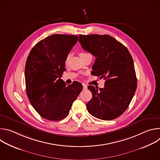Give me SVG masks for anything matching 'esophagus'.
<instances>
[{
	"label": "esophagus",
	"instance_id": "34e87169",
	"mask_svg": "<svg viewBox=\"0 0 160 160\" xmlns=\"http://www.w3.org/2000/svg\"><path fill=\"white\" fill-rule=\"evenodd\" d=\"M83 89H87V85H85V84L83 83Z\"/></svg>",
	"mask_w": 160,
	"mask_h": 160
}]
</instances>
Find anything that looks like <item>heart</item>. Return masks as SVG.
<instances>
[{"instance_id": "1", "label": "heart", "mask_w": 160, "mask_h": 160, "mask_svg": "<svg viewBox=\"0 0 160 160\" xmlns=\"http://www.w3.org/2000/svg\"><path fill=\"white\" fill-rule=\"evenodd\" d=\"M87 54H88V53H86V52H80V56L82 57V56H85Z\"/></svg>"}]
</instances>
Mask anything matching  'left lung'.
Instances as JSON below:
<instances>
[{"label": "left lung", "mask_w": 160, "mask_h": 160, "mask_svg": "<svg viewBox=\"0 0 160 160\" xmlns=\"http://www.w3.org/2000/svg\"><path fill=\"white\" fill-rule=\"evenodd\" d=\"M82 48L96 57L91 74L106 80L104 88L88 86L92 98L87 104L90 115L111 120L128 107L137 88L133 61L127 48L108 35H79Z\"/></svg>", "instance_id": "left-lung-1"}]
</instances>
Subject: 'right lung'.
Masks as SVG:
<instances>
[{
    "label": "right lung",
    "mask_w": 160,
    "mask_h": 160,
    "mask_svg": "<svg viewBox=\"0 0 160 160\" xmlns=\"http://www.w3.org/2000/svg\"><path fill=\"white\" fill-rule=\"evenodd\" d=\"M78 36L54 34L38 42L26 62L25 76L27 96L33 108L43 118L59 121L68 115L82 85L66 84L61 79L66 70L68 55Z\"/></svg>",
    "instance_id": "1"
}]
</instances>
